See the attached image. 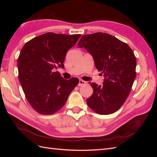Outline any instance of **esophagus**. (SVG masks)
<instances>
[{
    "label": "esophagus",
    "mask_w": 157,
    "mask_h": 157,
    "mask_svg": "<svg viewBox=\"0 0 157 157\" xmlns=\"http://www.w3.org/2000/svg\"><path fill=\"white\" fill-rule=\"evenodd\" d=\"M84 84H86V82L84 81V80H79V82H78V86H83V85H84Z\"/></svg>",
    "instance_id": "esophagus-1"
}]
</instances>
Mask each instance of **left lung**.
<instances>
[{
	"label": "left lung",
	"instance_id": "8db88e82",
	"mask_svg": "<svg viewBox=\"0 0 157 157\" xmlns=\"http://www.w3.org/2000/svg\"><path fill=\"white\" fill-rule=\"evenodd\" d=\"M78 46L92 55L104 77L103 86L90 84L94 92L86 99L87 105L99 115L115 113L126 100L136 78L134 52L124 42L103 33L82 35Z\"/></svg>",
	"mask_w": 157,
	"mask_h": 157
}]
</instances>
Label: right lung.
Listing matches in <instances>:
<instances>
[{
	"label": "right lung",
	"mask_w": 157,
	"mask_h": 157,
	"mask_svg": "<svg viewBox=\"0 0 157 157\" xmlns=\"http://www.w3.org/2000/svg\"><path fill=\"white\" fill-rule=\"evenodd\" d=\"M81 35L47 33L27 42L17 59L18 78L28 102L40 114L52 115L63 107L77 78L64 79L55 69L63 68L67 52Z\"/></svg>",
	"instance_id": "1"
}]
</instances>
